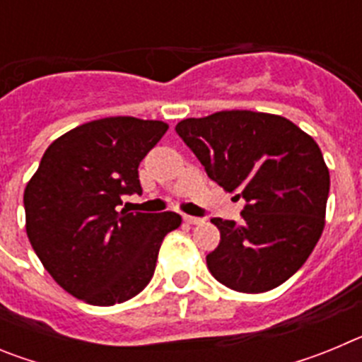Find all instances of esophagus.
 I'll return each mask as SVG.
<instances>
[{"label":"esophagus","mask_w":362,"mask_h":362,"mask_svg":"<svg viewBox=\"0 0 362 362\" xmlns=\"http://www.w3.org/2000/svg\"><path fill=\"white\" fill-rule=\"evenodd\" d=\"M183 219L187 221L188 225H201V223H203L201 217H194V216H183Z\"/></svg>","instance_id":"obj_1"}]
</instances>
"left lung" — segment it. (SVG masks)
Masks as SVG:
<instances>
[{
    "instance_id": "1",
    "label": "left lung",
    "mask_w": 362,
    "mask_h": 362,
    "mask_svg": "<svg viewBox=\"0 0 362 362\" xmlns=\"http://www.w3.org/2000/svg\"><path fill=\"white\" fill-rule=\"evenodd\" d=\"M175 132L212 181L246 201L241 223L212 219L221 241L206 255L210 274L235 292L277 288L325 228L330 172L319 145L286 117L252 110L188 117Z\"/></svg>"
}]
</instances>
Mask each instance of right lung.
I'll return each mask as SVG.
<instances>
[{"label": "right lung", "instance_id": "right-lung-1", "mask_svg": "<svg viewBox=\"0 0 362 362\" xmlns=\"http://www.w3.org/2000/svg\"><path fill=\"white\" fill-rule=\"evenodd\" d=\"M163 121L130 116L79 124L45 150L23 194L27 235L52 279L94 306L124 303L156 270L175 212L119 210L141 194L139 163L165 136Z\"/></svg>", "mask_w": 362, "mask_h": 362}]
</instances>
